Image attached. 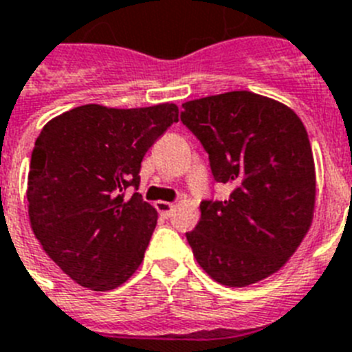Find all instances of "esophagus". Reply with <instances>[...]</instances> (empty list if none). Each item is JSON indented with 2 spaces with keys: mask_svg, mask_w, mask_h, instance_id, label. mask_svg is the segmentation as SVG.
<instances>
[{
  "mask_svg": "<svg viewBox=\"0 0 352 352\" xmlns=\"http://www.w3.org/2000/svg\"><path fill=\"white\" fill-rule=\"evenodd\" d=\"M155 208L158 210V213L164 215V217H170L174 212V205L173 203H167V201H156Z\"/></svg>",
  "mask_w": 352,
  "mask_h": 352,
  "instance_id": "esophagus-1",
  "label": "esophagus"
}]
</instances>
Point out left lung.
<instances>
[{
	"mask_svg": "<svg viewBox=\"0 0 352 352\" xmlns=\"http://www.w3.org/2000/svg\"><path fill=\"white\" fill-rule=\"evenodd\" d=\"M182 122L208 153L224 201H201L185 233L197 263L226 287H248L285 265L311 224L315 165L301 119L274 99L235 90L183 104Z\"/></svg>",
	"mask_w": 352,
	"mask_h": 352,
	"instance_id": "obj_1",
	"label": "left lung"
}]
</instances>
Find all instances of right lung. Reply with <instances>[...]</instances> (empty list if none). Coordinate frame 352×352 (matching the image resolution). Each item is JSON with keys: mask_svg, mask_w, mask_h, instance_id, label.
<instances>
[{"mask_svg": "<svg viewBox=\"0 0 352 352\" xmlns=\"http://www.w3.org/2000/svg\"><path fill=\"white\" fill-rule=\"evenodd\" d=\"M178 122L173 103L83 104L42 128L32 151L28 213L42 249L69 278L104 292L139 269L158 213L133 192L147 149Z\"/></svg>", "mask_w": 352, "mask_h": 352, "instance_id": "1", "label": "right lung"}]
</instances>
